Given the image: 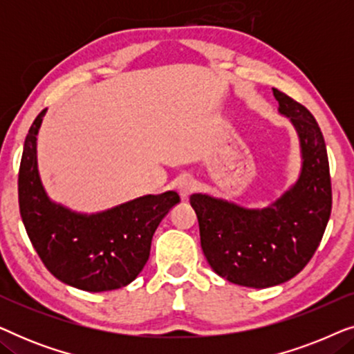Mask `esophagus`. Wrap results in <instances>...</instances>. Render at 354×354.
Returning a JSON list of instances; mask_svg holds the SVG:
<instances>
[{
  "instance_id": "esophagus-1",
  "label": "esophagus",
  "mask_w": 354,
  "mask_h": 354,
  "mask_svg": "<svg viewBox=\"0 0 354 354\" xmlns=\"http://www.w3.org/2000/svg\"><path fill=\"white\" fill-rule=\"evenodd\" d=\"M177 188H178V193H180V196L183 198V200H187V198L193 193V190H195V182H193L190 177H183L178 180Z\"/></svg>"
}]
</instances>
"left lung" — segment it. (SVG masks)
I'll return each mask as SVG.
<instances>
[{
  "label": "left lung",
  "mask_w": 354,
  "mask_h": 354,
  "mask_svg": "<svg viewBox=\"0 0 354 354\" xmlns=\"http://www.w3.org/2000/svg\"><path fill=\"white\" fill-rule=\"evenodd\" d=\"M280 114L297 129L303 166L297 183L264 209L195 193L201 248L221 277L241 287L268 288L301 272L316 253L332 211L327 148L314 115L277 88Z\"/></svg>",
  "instance_id": "obj_1"
}]
</instances>
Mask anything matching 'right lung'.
Masks as SVG:
<instances>
[{"mask_svg": "<svg viewBox=\"0 0 354 354\" xmlns=\"http://www.w3.org/2000/svg\"><path fill=\"white\" fill-rule=\"evenodd\" d=\"M45 113L28 130L19 167V209L28 239L61 282L85 292L125 287L142 272L159 222L180 196L147 195L90 216L53 203L37 169V135Z\"/></svg>", "mask_w": 354, "mask_h": 354, "instance_id": "add662e5", "label": "right lung"}]
</instances>
